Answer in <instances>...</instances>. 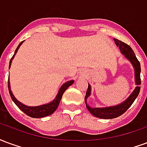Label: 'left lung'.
I'll use <instances>...</instances> for the list:
<instances>
[{"mask_svg": "<svg viewBox=\"0 0 147 147\" xmlns=\"http://www.w3.org/2000/svg\"><path fill=\"white\" fill-rule=\"evenodd\" d=\"M114 41L116 42V45L119 46L121 53L131 62V64L135 67L136 81L138 86H136L135 90L127 98L126 101L120 105H117V106H113V107H107V108H91V107H90L86 102V99L90 94V86L88 84V88H87L86 96H85V103H86V108L93 116L98 117V118H102V119H113V118H117V117L121 116L130 108L131 105H132V103L135 102V100L138 97L139 91H140L139 85L141 84V79H140L141 67H140L139 61H138L132 49L127 44L117 38H114Z\"/></svg>", "mask_w": 147, "mask_h": 147, "instance_id": "1", "label": "left lung"}]
</instances>
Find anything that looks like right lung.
Segmentation results:
<instances>
[{
    "instance_id": "add662e5",
    "label": "right lung",
    "mask_w": 147,
    "mask_h": 147,
    "mask_svg": "<svg viewBox=\"0 0 147 147\" xmlns=\"http://www.w3.org/2000/svg\"><path fill=\"white\" fill-rule=\"evenodd\" d=\"M23 42H21L20 43V45H18L17 48L15 51L14 55L12 56V57L11 58V61L9 62V67L11 66V60L14 58L15 54L16 53V52L20 48V46L22 45ZM74 83L73 80H71V81H68L67 83H65L64 84H63V86H61V89L58 92L57 96L56 97V98L53 101L50 103L49 104H46V105H40V106H36V107H29V106H27V105H23L22 103L17 101V99H16V98L14 97V95L12 94V93L11 91V88H10V83H9V80H8V90H9V94L11 95V98L12 99V101L15 102V104L17 105L19 108L21 110L24 112V113L27 114V116H29L30 117H34V118H41V117H47V116H49L51 115L52 113H53L55 111L57 110L58 105H59V103L61 102V98L63 96V94L64 93V91L69 87V86Z\"/></svg>"
}]
</instances>
